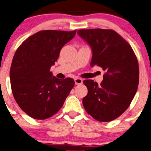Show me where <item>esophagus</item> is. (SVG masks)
I'll return each mask as SVG.
<instances>
[{
	"label": "esophagus",
	"mask_w": 151,
	"mask_h": 151,
	"mask_svg": "<svg viewBox=\"0 0 151 151\" xmlns=\"http://www.w3.org/2000/svg\"><path fill=\"white\" fill-rule=\"evenodd\" d=\"M74 82H75L76 85H79V84L83 83V80L81 78H76V79H74Z\"/></svg>",
	"instance_id": "esophagus-1"
}]
</instances>
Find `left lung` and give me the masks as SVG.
Wrapping results in <instances>:
<instances>
[{
  "label": "left lung",
  "instance_id": "left-lung-1",
  "mask_svg": "<svg viewBox=\"0 0 151 151\" xmlns=\"http://www.w3.org/2000/svg\"><path fill=\"white\" fill-rule=\"evenodd\" d=\"M78 35L92 48L90 66L105 71L100 86L93 80H84L88 94L83 107L99 122L115 119L129 107L137 90L139 64L130 44L112 29H79Z\"/></svg>",
  "mask_w": 151,
  "mask_h": 151
}]
</instances>
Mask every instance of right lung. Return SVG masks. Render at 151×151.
Listing matches in <instances>:
<instances>
[{
    "instance_id": "1",
    "label": "right lung",
    "mask_w": 151,
    "mask_h": 151,
    "mask_svg": "<svg viewBox=\"0 0 151 151\" xmlns=\"http://www.w3.org/2000/svg\"><path fill=\"white\" fill-rule=\"evenodd\" d=\"M76 32H38L15 52L10 68L12 91L19 107L33 119H46L55 114L74 87V79H57L50 70Z\"/></svg>"
}]
</instances>
